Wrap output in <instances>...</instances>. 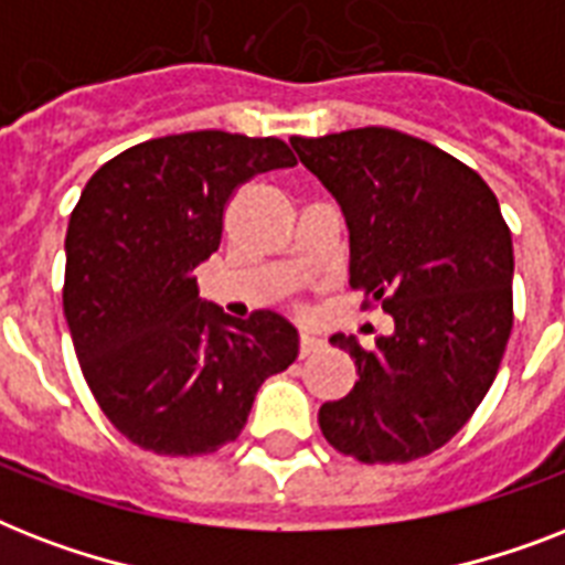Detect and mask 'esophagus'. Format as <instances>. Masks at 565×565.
<instances>
[{
  "label": "esophagus",
  "instance_id": "34e87169",
  "mask_svg": "<svg viewBox=\"0 0 565 565\" xmlns=\"http://www.w3.org/2000/svg\"><path fill=\"white\" fill-rule=\"evenodd\" d=\"M322 340H319V337H313V334H301L299 337V354L301 358H308V354H313V352H319V349H322Z\"/></svg>",
  "mask_w": 565,
  "mask_h": 565
}]
</instances>
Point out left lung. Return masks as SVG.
<instances>
[{
    "label": "left lung",
    "instance_id": "left-lung-1",
    "mask_svg": "<svg viewBox=\"0 0 565 565\" xmlns=\"http://www.w3.org/2000/svg\"><path fill=\"white\" fill-rule=\"evenodd\" d=\"M343 207L349 284L395 331L352 354L358 381L319 428L361 463H411L463 428L495 381L513 328V239L499 199L466 163L395 128L292 137Z\"/></svg>",
    "mask_w": 565,
    "mask_h": 565
}]
</instances>
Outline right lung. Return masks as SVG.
Segmentation results:
<instances>
[{
  "mask_svg": "<svg viewBox=\"0 0 565 565\" xmlns=\"http://www.w3.org/2000/svg\"><path fill=\"white\" fill-rule=\"evenodd\" d=\"M292 163L278 137L188 131L131 146L82 190L64 317L93 398L135 446L193 457L234 443L260 384L296 361L287 319H231L195 284L234 190Z\"/></svg>",
  "mask_w": 565,
  "mask_h": 565,
  "instance_id": "right-lung-1",
  "label": "right lung"
}]
</instances>
